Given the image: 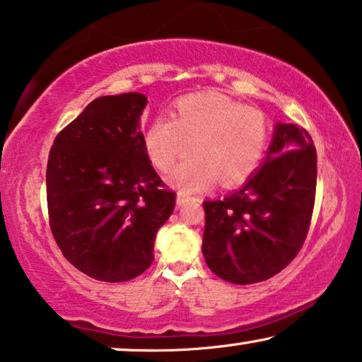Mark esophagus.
<instances>
[{
  "label": "esophagus",
  "mask_w": 362,
  "mask_h": 362,
  "mask_svg": "<svg viewBox=\"0 0 362 362\" xmlns=\"http://www.w3.org/2000/svg\"><path fill=\"white\" fill-rule=\"evenodd\" d=\"M190 200H198V198L190 197V195H188V193H185V192H179V193H177V205H183V203H187V202H190Z\"/></svg>",
  "instance_id": "1"
}]
</instances>
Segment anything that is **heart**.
Wrapping results in <instances>:
<instances>
[{
  "label": "heart",
  "instance_id": "obj_1",
  "mask_svg": "<svg viewBox=\"0 0 362 362\" xmlns=\"http://www.w3.org/2000/svg\"><path fill=\"white\" fill-rule=\"evenodd\" d=\"M271 126L254 106L216 93L185 96L177 101L174 118L159 116L146 131L144 144L151 160L162 172L190 151L170 174L183 190H202L221 179L223 185L246 180L266 154Z\"/></svg>",
  "mask_w": 362,
  "mask_h": 362
}]
</instances>
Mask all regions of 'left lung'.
I'll list each match as a JSON object with an SVG mask.
<instances>
[{
    "instance_id": "left-lung-1",
    "label": "left lung",
    "mask_w": 362,
    "mask_h": 362,
    "mask_svg": "<svg viewBox=\"0 0 362 362\" xmlns=\"http://www.w3.org/2000/svg\"><path fill=\"white\" fill-rule=\"evenodd\" d=\"M317 149L305 129L277 124L266 162L231 195L203 202L202 251L223 281H267L288 266L308 234Z\"/></svg>"
}]
</instances>
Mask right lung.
I'll list each match as a JSON object with an SVG mask.
<instances>
[{
    "label": "right lung",
    "instance_id": "1",
    "mask_svg": "<svg viewBox=\"0 0 362 362\" xmlns=\"http://www.w3.org/2000/svg\"><path fill=\"white\" fill-rule=\"evenodd\" d=\"M146 103L141 93L100 96L49 152L50 231L65 259L96 281L141 276L175 206V192L152 167L139 129Z\"/></svg>",
    "mask_w": 362,
    "mask_h": 362
}]
</instances>
